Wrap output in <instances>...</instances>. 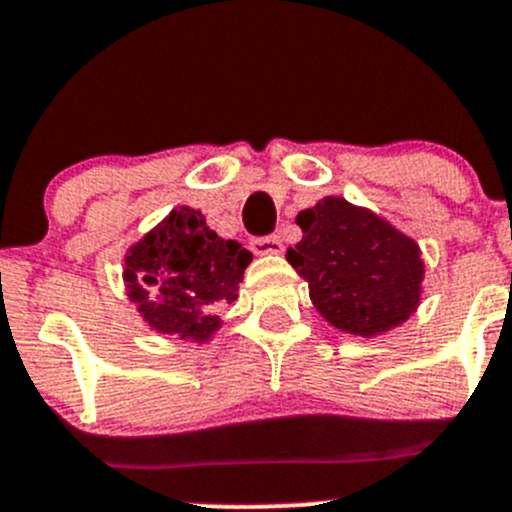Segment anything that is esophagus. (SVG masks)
I'll use <instances>...</instances> for the list:
<instances>
[{"label":"esophagus","instance_id":"1","mask_svg":"<svg viewBox=\"0 0 512 512\" xmlns=\"http://www.w3.org/2000/svg\"><path fill=\"white\" fill-rule=\"evenodd\" d=\"M252 252L255 255H280L282 250H285V245H282L280 237L270 235V237H255V240L250 242Z\"/></svg>","mask_w":512,"mask_h":512}]
</instances>
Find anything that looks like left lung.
<instances>
[{
    "label": "left lung",
    "mask_w": 512,
    "mask_h": 512,
    "mask_svg": "<svg viewBox=\"0 0 512 512\" xmlns=\"http://www.w3.org/2000/svg\"><path fill=\"white\" fill-rule=\"evenodd\" d=\"M302 240L287 262L332 327L376 337L404 324L421 302V247L369 208L327 195L297 215Z\"/></svg>",
    "instance_id": "8db88e82"
}]
</instances>
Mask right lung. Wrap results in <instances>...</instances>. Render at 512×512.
Returning <instances> with one entry per match:
<instances>
[{
  "mask_svg": "<svg viewBox=\"0 0 512 512\" xmlns=\"http://www.w3.org/2000/svg\"><path fill=\"white\" fill-rule=\"evenodd\" d=\"M252 252L210 230L200 210L180 205L126 252L123 282L143 322L158 334L208 342L220 309L237 299Z\"/></svg>",
  "mask_w": 512,
  "mask_h": 512,
  "instance_id": "right-lung-1",
  "label": "right lung"
}]
</instances>
